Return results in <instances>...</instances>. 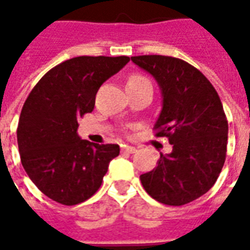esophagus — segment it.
Returning a JSON list of instances; mask_svg holds the SVG:
<instances>
[{"instance_id": "esophagus-1", "label": "esophagus", "mask_w": 250, "mask_h": 250, "mask_svg": "<svg viewBox=\"0 0 250 250\" xmlns=\"http://www.w3.org/2000/svg\"><path fill=\"white\" fill-rule=\"evenodd\" d=\"M122 151H123V152H128V154H134V152L136 151V148H135V147L127 146V145H125V146L122 147Z\"/></svg>"}]
</instances>
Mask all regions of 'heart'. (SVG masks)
<instances>
[{
  "instance_id": "heart-1",
  "label": "heart",
  "mask_w": 250,
  "mask_h": 250,
  "mask_svg": "<svg viewBox=\"0 0 250 250\" xmlns=\"http://www.w3.org/2000/svg\"><path fill=\"white\" fill-rule=\"evenodd\" d=\"M143 80H147L146 77H143L142 75H134V76H131L128 79V82L127 83H138V82H143Z\"/></svg>"
}]
</instances>
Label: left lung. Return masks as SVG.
<instances>
[{
	"instance_id": "obj_1",
	"label": "left lung",
	"mask_w": 250,
	"mask_h": 250,
	"mask_svg": "<svg viewBox=\"0 0 250 250\" xmlns=\"http://www.w3.org/2000/svg\"><path fill=\"white\" fill-rule=\"evenodd\" d=\"M131 60L151 73L162 89L163 107L154 125L173 151L141 175L148 195L158 202L181 206L213 188L224 167L228 120L218 93L204 73L171 56L145 55Z\"/></svg>"
}]
</instances>
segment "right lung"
Here are the masks:
<instances>
[{"label":"right lung","instance_id":"1","mask_svg":"<svg viewBox=\"0 0 250 250\" xmlns=\"http://www.w3.org/2000/svg\"><path fill=\"white\" fill-rule=\"evenodd\" d=\"M130 57L79 56L41 77L25 100L17 142L21 163L41 193L72 206L91 198L102 186L118 145L80 139L77 119L92 112L100 85Z\"/></svg>","mask_w":250,"mask_h":250}]
</instances>
